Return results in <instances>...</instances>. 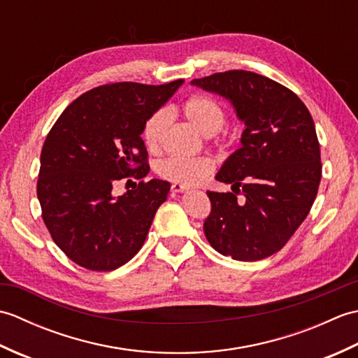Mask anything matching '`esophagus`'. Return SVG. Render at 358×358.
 Returning <instances> with one entry per match:
<instances>
[{
  "label": "esophagus",
  "mask_w": 358,
  "mask_h": 358,
  "mask_svg": "<svg viewBox=\"0 0 358 358\" xmlns=\"http://www.w3.org/2000/svg\"><path fill=\"white\" fill-rule=\"evenodd\" d=\"M172 192H175V194H181V192H186V191H189V186H185V185H177V183H173L172 185Z\"/></svg>",
  "instance_id": "34e87169"
}]
</instances>
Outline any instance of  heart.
Segmentation results:
<instances>
[{
	"label": "heart",
	"instance_id": "1",
	"mask_svg": "<svg viewBox=\"0 0 358 358\" xmlns=\"http://www.w3.org/2000/svg\"><path fill=\"white\" fill-rule=\"evenodd\" d=\"M185 117L196 131L204 136H212L223 127L226 110L215 98L208 95H194L183 106ZM171 123V113L159 109L148 118L143 129V138L149 150L155 152L162 148L167 127ZM214 171V162L209 157H169L158 164L157 172L167 181L185 186L200 185Z\"/></svg>",
	"mask_w": 358,
	"mask_h": 358
}]
</instances>
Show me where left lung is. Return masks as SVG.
Instances as JSON below:
<instances>
[{
    "mask_svg": "<svg viewBox=\"0 0 358 358\" xmlns=\"http://www.w3.org/2000/svg\"><path fill=\"white\" fill-rule=\"evenodd\" d=\"M191 85L226 98L245 123L241 148L215 175L232 192L208 191L204 235L224 257L263 260L286 245L315 200L322 163L314 120L292 90L254 72L227 71Z\"/></svg>",
    "mask_w": 358,
    "mask_h": 358,
    "instance_id": "1",
    "label": "left lung"
}]
</instances>
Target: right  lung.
<instances>
[{"label":"right lung","instance_id":"1","mask_svg":"<svg viewBox=\"0 0 358 358\" xmlns=\"http://www.w3.org/2000/svg\"><path fill=\"white\" fill-rule=\"evenodd\" d=\"M181 85L183 80L95 87L67 106L50 129L36 195L53 241L83 268L117 269L146 240L171 185L157 178L141 181L120 196L112 189L117 180L146 177L144 124Z\"/></svg>","mask_w":358,"mask_h":358}]
</instances>
